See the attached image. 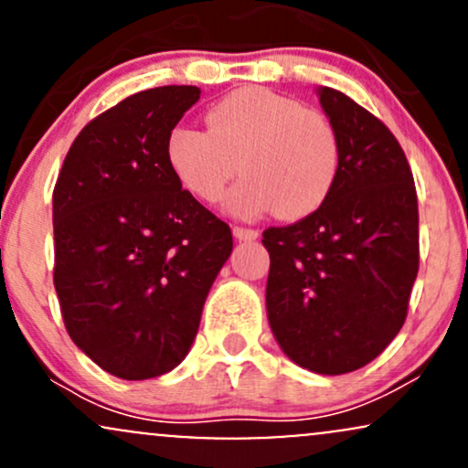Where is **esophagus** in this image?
<instances>
[{"label":"esophagus","mask_w":468,"mask_h":468,"mask_svg":"<svg viewBox=\"0 0 468 468\" xmlns=\"http://www.w3.org/2000/svg\"><path fill=\"white\" fill-rule=\"evenodd\" d=\"M233 235H235V238H238V239L250 241V239L260 238V230L249 229V227H238V224H235V227H233Z\"/></svg>","instance_id":"34e87169"}]
</instances>
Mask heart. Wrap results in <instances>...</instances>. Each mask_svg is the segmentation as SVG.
<instances>
[{
    "instance_id": "obj_1",
    "label": "heart",
    "mask_w": 468,
    "mask_h": 468,
    "mask_svg": "<svg viewBox=\"0 0 468 468\" xmlns=\"http://www.w3.org/2000/svg\"><path fill=\"white\" fill-rule=\"evenodd\" d=\"M207 132L176 125L166 163L202 202H218L229 182L246 178L229 197L239 218L271 211L297 219L321 207L341 166V141L330 118L266 88L235 90L208 107ZM240 166H237V163Z\"/></svg>"
}]
</instances>
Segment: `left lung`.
<instances>
[{"label":"left lung","instance_id":"left-lung-1","mask_svg":"<svg viewBox=\"0 0 468 468\" xmlns=\"http://www.w3.org/2000/svg\"><path fill=\"white\" fill-rule=\"evenodd\" d=\"M341 141L335 186L316 211L264 230L266 310L294 363L347 374L394 341L420 264L418 196L400 143L338 90H319Z\"/></svg>","mask_w":468,"mask_h":468}]
</instances>
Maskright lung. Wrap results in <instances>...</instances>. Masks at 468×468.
I'll return each instance as SVG.
<instances>
[{
  "label": "right lung",
  "instance_id": "obj_1",
  "mask_svg": "<svg viewBox=\"0 0 468 468\" xmlns=\"http://www.w3.org/2000/svg\"><path fill=\"white\" fill-rule=\"evenodd\" d=\"M197 99L193 85H165L92 118L52 193L63 324L118 378H155L186 356L233 250L229 224L166 163V136Z\"/></svg>",
  "mask_w": 468,
  "mask_h": 468
}]
</instances>
